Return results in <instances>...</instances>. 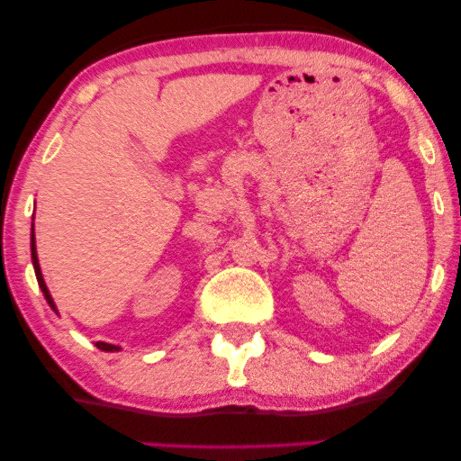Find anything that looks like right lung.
<instances>
[{
    "label": "right lung",
    "instance_id": "right-lung-1",
    "mask_svg": "<svg viewBox=\"0 0 461 461\" xmlns=\"http://www.w3.org/2000/svg\"><path fill=\"white\" fill-rule=\"evenodd\" d=\"M30 249H32V263H34V271H36V280H39V285H41V290H42V294H44V298H47V302H49V306L52 308V311L57 312V308H55V302H52L50 294H49V288H47V284H44V280H42V274H41L39 258H36L34 232H32V243H30ZM95 345H97V349H102V351H120V347H116V345H110V343H102V341H97Z\"/></svg>",
    "mask_w": 461,
    "mask_h": 461
}]
</instances>
